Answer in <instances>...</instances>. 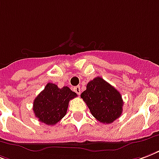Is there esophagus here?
<instances>
[{
    "label": "esophagus",
    "instance_id": "esophagus-1",
    "mask_svg": "<svg viewBox=\"0 0 159 159\" xmlns=\"http://www.w3.org/2000/svg\"><path fill=\"white\" fill-rule=\"evenodd\" d=\"M73 90H74L75 93H77L78 95H79L80 93H81V89H80L79 86H77V87H75V88H73Z\"/></svg>",
    "mask_w": 159,
    "mask_h": 159
}]
</instances>
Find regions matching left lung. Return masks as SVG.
Returning <instances> with one entry per match:
<instances>
[{
  "label": "left lung",
  "mask_w": 159,
  "mask_h": 159,
  "mask_svg": "<svg viewBox=\"0 0 159 159\" xmlns=\"http://www.w3.org/2000/svg\"><path fill=\"white\" fill-rule=\"evenodd\" d=\"M81 98L100 123H112L123 112V101L120 93L100 77L88 82Z\"/></svg>",
  "instance_id": "8db88e82"
}]
</instances>
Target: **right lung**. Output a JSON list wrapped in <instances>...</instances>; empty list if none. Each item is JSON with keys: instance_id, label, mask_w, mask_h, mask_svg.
Wrapping results in <instances>:
<instances>
[{"instance_id": "obj_1", "label": "right lung", "mask_w": 159, "mask_h": 159, "mask_svg": "<svg viewBox=\"0 0 159 159\" xmlns=\"http://www.w3.org/2000/svg\"><path fill=\"white\" fill-rule=\"evenodd\" d=\"M77 96L67 87L59 88L49 82L34 100L35 116L47 125H55L66 115L69 101Z\"/></svg>"}]
</instances>
